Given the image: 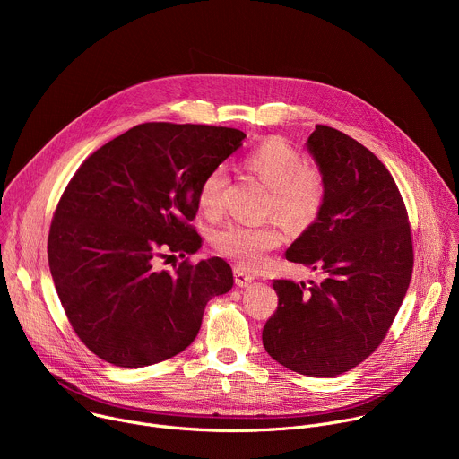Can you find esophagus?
I'll use <instances>...</instances> for the list:
<instances>
[{
  "label": "esophagus",
  "mask_w": 459,
  "mask_h": 459,
  "mask_svg": "<svg viewBox=\"0 0 459 459\" xmlns=\"http://www.w3.org/2000/svg\"><path fill=\"white\" fill-rule=\"evenodd\" d=\"M234 281L238 287H247L248 283L254 281V274H250L248 271L241 269V267H236L234 269Z\"/></svg>",
  "instance_id": "1"
}]
</instances>
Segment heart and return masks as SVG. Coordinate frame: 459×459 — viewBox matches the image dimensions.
Returning <instances> with one entry per match:
<instances>
[{
	"label": "heart",
	"instance_id": "heart-1",
	"mask_svg": "<svg viewBox=\"0 0 459 459\" xmlns=\"http://www.w3.org/2000/svg\"><path fill=\"white\" fill-rule=\"evenodd\" d=\"M243 165L273 190L269 214L281 220L287 229L305 230L319 218L326 195L323 174L308 167L305 154L294 145L281 138H269L247 152ZM227 185L229 176L223 167H214L202 179L198 207L207 218H218L223 212ZM281 239L283 234L274 223H229L214 234V247L252 269L264 264L267 252Z\"/></svg>",
	"mask_w": 459,
	"mask_h": 459
}]
</instances>
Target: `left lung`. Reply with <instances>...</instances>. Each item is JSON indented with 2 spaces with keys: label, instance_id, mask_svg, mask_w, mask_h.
I'll return each mask as SVG.
<instances>
[{
  "label": "left lung",
  "instance_id": "8db88e82",
  "mask_svg": "<svg viewBox=\"0 0 459 459\" xmlns=\"http://www.w3.org/2000/svg\"><path fill=\"white\" fill-rule=\"evenodd\" d=\"M307 147L326 195L285 255L323 280L274 281L278 308L264 326V347L298 374L329 377L381 345L407 294L414 250L398 185L367 147L326 125H316Z\"/></svg>",
  "mask_w": 459,
  "mask_h": 459
}]
</instances>
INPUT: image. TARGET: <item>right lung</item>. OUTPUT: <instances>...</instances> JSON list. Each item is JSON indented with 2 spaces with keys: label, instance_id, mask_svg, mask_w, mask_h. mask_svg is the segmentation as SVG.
<instances>
[{
  "label": "right lung",
  "instance_id": "obj_1",
  "mask_svg": "<svg viewBox=\"0 0 459 459\" xmlns=\"http://www.w3.org/2000/svg\"><path fill=\"white\" fill-rule=\"evenodd\" d=\"M238 128L152 121L92 152L61 194L48 267L76 336L98 358L138 368L198 336L207 303L232 289L221 257L158 272L161 256L194 254L190 221L209 170L241 147Z\"/></svg>",
  "mask_w": 459,
  "mask_h": 459
}]
</instances>
